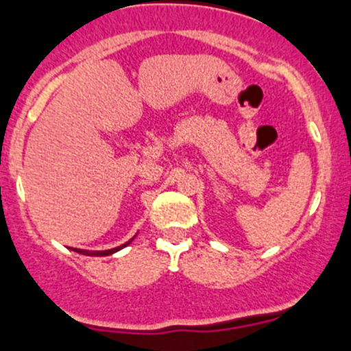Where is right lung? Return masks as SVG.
Listing matches in <instances>:
<instances>
[{
  "label": "right lung",
  "instance_id": "obj_1",
  "mask_svg": "<svg viewBox=\"0 0 351 351\" xmlns=\"http://www.w3.org/2000/svg\"><path fill=\"white\" fill-rule=\"evenodd\" d=\"M130 241H132V240H130ZM130 241H127V243L121 245V247L111 248V250H96V252H89V250H80V248H75V252H78V254H84V255H110V254H113V252L120 250V248L127 247V245L130 243Z\"/></svg>",
  "mask_w": 351,
  "mask_h": 351
}]
</instances>
